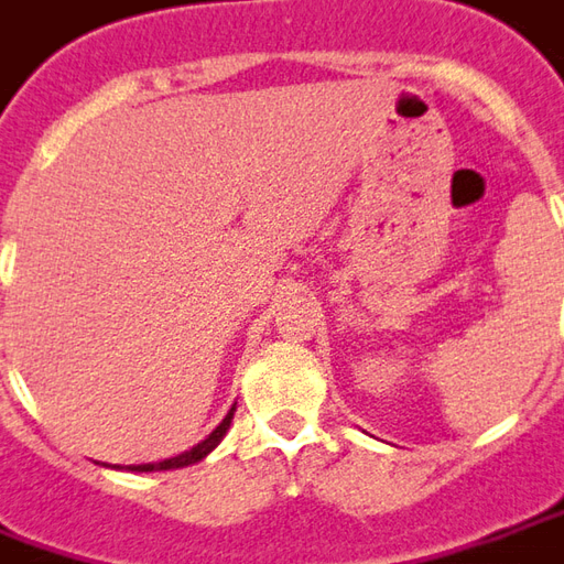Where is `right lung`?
I'll use <instances>...</instances> for the list:
<instances>
[{
    "mask_svg": "<svg viewBox=\"0 0 564 564\" xmlns=\"http://www.w3.org/2000/svg\"><path fill=\"white\" fill-rule=\"evenodd\" d=\"M232 411H236V405L227 411V417L217 423V430H212V436L202 438L199 445H193L189 452L177 454V457H169V460H159V464H138V467H128V469H138V473H153V469H177V467H189V464H196V460H202L205 454H212L220 445V438L227 436V430H230L232 423Z\"/></svg>",
    "mask_w": 564,
    "mask_h": 564,
    "instance_id": "obj_1",
    "label": "right lung"
}]
</instances>
